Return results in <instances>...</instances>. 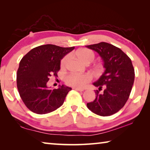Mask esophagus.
<instances>
[{
    "mask_svg": "<svg viewBox=\"0 0 150 150\" xmlns=\"http://www.w3.org/2000/svg\"><path fill=\"white\" fill-rule=\"evenodd\" d=\"M73 89L76 90V91H81V92H82V91H83L85 90L84 88H76V87H73Z\"/></svg>",
    "mask_w": 150,
    "mask_h": 150,
    "instance_id": "1",
    "label": "esophagus"
}]
</instances>
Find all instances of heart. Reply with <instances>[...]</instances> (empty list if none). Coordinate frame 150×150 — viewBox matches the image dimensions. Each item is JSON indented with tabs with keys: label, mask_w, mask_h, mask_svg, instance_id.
<instances>
[{
	"label": "heart",
	"mask_w": 150,
	"mask_h": 150,
	"mask_svg": "<svg viewBox=\"0 0 150 150\" xmlns=\"http://www.w3.org/2000/svg\"><path fill=\"white\" fill-rule=\"evenodd\" d=\"M75 54L79 59L85 64L93 62L95 56L92 50L87 49V48H83V49L77 51ZM69 59V55H66L63 57L62 62H61V67L64 68L67 65ZM91 80V75L87 74V73H85V74H73V73H71V74L67 75L65 79L66 84L71 86V87L76 88L83 87Z\"/></svg>",
	"instance_id": "heart-1"
}]
</instances>
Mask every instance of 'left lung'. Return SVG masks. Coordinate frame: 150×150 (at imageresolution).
I'll use <instances>...</instances> for the list:
<instances>
[{"label":"left lung","instance_id":"obj_1","mask_svg":"<svg viewBox=\"0 0 150 150\" xmlns=\"http://www.w3.org/2000/svg\"><path fill=\"white\" fill-rule=\"evenodd\" d=\"M85 46L99 54L105 69L93 83L98 89L95 91V99L87 104V108L99 116L112 115L123 107L130 96L135 77L132 63L120 48L108 43Z\"/></svg>","mask_w":150,"mask_h":150}]
</instances>
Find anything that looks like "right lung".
<instances>
[{
	"instance_id": "obj_1",
	"label": "right lung",
	"mask_w": 150,
	"mask_h": 150,
	"mask_svg": "<svg viewBox=\"0 0 150 150\" xmlns=\"http://www.w3.org/2000/svg\"><path fill=\"white\" fill-rule=\"evenodd\" d=\"M74 48L42 45L22 57L17 71V88L24 105L33 112L44 115L63 104L71 88L62 85L57 89H51L47 82L50 76H57L61 59Z\"/></svg>"
}]
</instances>
